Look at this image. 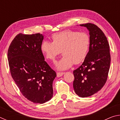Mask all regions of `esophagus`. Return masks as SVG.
Here are the masks:
<instances>
[{
    "label": "esophagus",
    "mask_w": 120,
    "mask_h": 120,
    "mask_svg": "<svg viewBox=\"0 0 120 120\" xmlns=\"http://www.w3.org/2000/svg\"><path fill=\"white\" fill-rule=\"evenodd\" d=\"M64 74V72H57L56 73V76H57L58 77H61Z\"/></svg>",
    "instance_id": "obj_1"
}]
</instances>
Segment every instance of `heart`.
I'll return each instance as SVG.
<instances>
[{"instance_id":"b5f03b06","label":"heart","mask_w":120,"mask_h":120,"mask_svg":"<svg viewBox=\"0 0 120 120\" xmlns=\"http://www.w3.org/2000/svg\"><path fill=\"white\" fill-rule=\"evenodd\" d=\"M52 38L53 42L44 41L41 49L45 57L52 61L56 60L61 51L64 56L56 64L58 70L67 69L74 64H80L86 57L90 38L86 32L66 30L54 34Z\"/></svg>"}]
</instances>
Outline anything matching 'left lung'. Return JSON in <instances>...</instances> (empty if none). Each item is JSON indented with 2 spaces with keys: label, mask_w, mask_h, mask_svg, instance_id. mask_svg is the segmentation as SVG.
I'll return each instance as SVG.
<instances>
[{
  "label": "left lung",
  "mask_w": 120,
  "mask_h": 120,
  "mask_svg": "<svg viewBox=\"0 0 120 120\" xmlns=\"http://www.w3.org/2000/svg\"><path fill=\"white\" fill-rule=\"evenodd\" d=\"M90 35L89 51L82 64L73 71L75 92L80 97L94 95L104 86L110 67L111 56L107 38L98 26L92 23L81 24Z\"/></svg>",
  "instance_id": "8db88e82"
}]
</instances>
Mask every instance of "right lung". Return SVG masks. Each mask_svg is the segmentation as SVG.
Returning <instances> with one entry per match:
<instances>
[{"instance_id":"right-lung-1","label":"right lung","mask_w":120,"mask_h":120,"mask_svg":"<svg viewBox=\"0 0 120 120\" xmlns=\"http://www.w3.org/2000/svg\"><path fill=\"white\" fill-rule=\"evenodd\" d=\"M42 34L15 36L8 50L12 78L23 96L34 103L43 104L53 97L56 73L44 60L41 49Z\"/></svg>"}]
</instances>
